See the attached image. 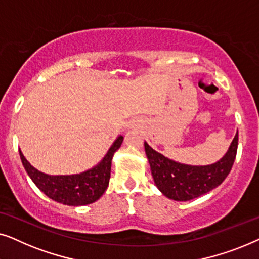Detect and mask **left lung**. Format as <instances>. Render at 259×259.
Masks as SVG:
<instances>
[{
	"label": "left lung",
	"mask_w": 259,
	"mask_h": 259,
	"mask_svg": "<svg viewBox=\"0 0 259 259\" xmlns=\"http://www.w3.org/2000/svg\"><path fill=\"white\" fill-rule=\"evenodd\" d=\"M144 145L155 186L169 199L187 201L210 192L224 182L235 162L238 132L226 153L210 165L182 164L153 150L146 141Z\"/></svg>",
	"instance_id": "1"
}]
</instances>
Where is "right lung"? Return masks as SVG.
I'll list each match as a JSON object with an SVG mask.
<instances>
[{"label": "right lung", "mask_w": 259, "mask_h": 259, "mask_svg": "<svg viewBox=\"0 0 259 259\" xmlns=\"http://www.w3.org/2000/svg\"><path fill=\"white\" fill-rule=\"evenodd\" d=\"M122 136H118L105 157L93 167L77 175L52 176L30 165L20 150V158L33 183L51 199L68 206H83L97 201L107 190L111 178L112 159L121 146Z\"/></svg>", "instance_id": "right-lung-1"}]
</instances>
